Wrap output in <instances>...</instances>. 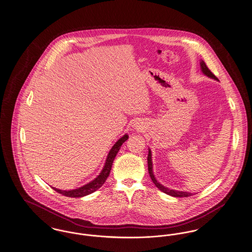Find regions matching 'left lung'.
Instances as JSON below:
<instances>
[{
	"mask_svg": "<svg viewBox=\"0 0 252 252\" xmlns=\"http://www.w3.org/2000/svg\"><path fill=\"white\" fill-rule=\"evenodd\" d=\"M200 66H201V70L203 72L204 74H206L207 76L209 77H212L214 79L217 80V77L216 75L211 72V70L208 68V66L206 65V63L204 62L203 60L200 62ZM147 164H148V172H149V176L151 178V180L153 181V183L156 185V187H158L160 191H162L165 193H167L169 195H172V196H175V197H188V196H191L192 193L191 192H180V191H176V190H170L166 187L162 186L161 184H159L158 181H157L154 175H153V170H152V158H151V151L149 149V152H148V157H147Z\"/></svg>",
	"mask_w": 252,
	"mask_h": 252,
	"instance_id": "obj_1",
	"label": "left lung"
}]
</instances>
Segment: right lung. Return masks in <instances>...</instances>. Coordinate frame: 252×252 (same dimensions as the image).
Masks as SVG:
<instances>
[{"label": "right lung", "instance_id": "right-lung-1", "mask_svg": "<svg viewBox=\"0 0 252 252\" xmlns=\"http://www.w3.org/2000/svg\"><path fill=\"white\" fill-rule=\"evenodd\" d=\"M127 139H128V136L127 135H124L120 140L117 141L116 144L112 146V148L110 149V151L108 153V158H107V160H106V163H105V166H104L102 172L100 173V175L96 178L95 180H93L92 182L86 184V185L80 187V188L71 190V191H63V190H60V189H56L54 187H52V188L55 191H57L59 193H60V194L68 196V197H82V196H85V195H88L90 193L95 192L96 190H98L105 183L106 180L108 179V175H109L110 170H111V166H112V162H113L115 157L117 155L118 151L120 150L121 145L124 144Z\"/></svg>", "mask_w": 252, "mask_h": 252}]
</instances>
